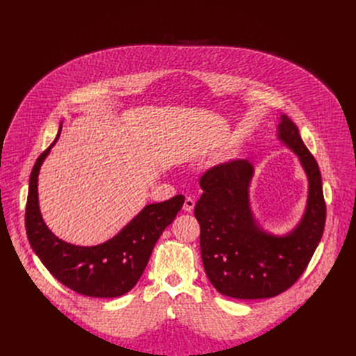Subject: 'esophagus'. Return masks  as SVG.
<instances>
[{"instance_id": "34e87169", "label": "esophagus", "mask_w": 356, "mask_h": 356, "mask_svg": "<svg viewBox=\"0 0 356 356\" xmlns=\"http://www.w3.org/2000/svg\"><path fill=\"white\" fill-rule=\"evenodd\" d=\"M194 204H195V201H194V198H193V197H186V200H184V204H183V210L190 213V211H193Z\"/></svg>"}]
</instances>
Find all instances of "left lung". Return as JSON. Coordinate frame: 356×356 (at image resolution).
<instances>
[{"label": "left lung", "mask_w": 356, "mask_h": 356, "mask_svg": "<svg viewBox=\"0 0 356 356\" xmlns=\"http://www.w3.org/2000/svg\"><path fill=\"white\" fill-rule=\"evenodd\" d=\"M279 136L300 158L309 177L307 210L298 227L279 238L264 232L252 217L248 187L253 175L245 159L210 168L200 179L202 194L194 216L200 224L204 270L218 293L255 300L290 289L309 266L325 225V200L318 165L297 127L280 117Z\"/></svg>", "instance_id": "8db88e82"}]
</instances>
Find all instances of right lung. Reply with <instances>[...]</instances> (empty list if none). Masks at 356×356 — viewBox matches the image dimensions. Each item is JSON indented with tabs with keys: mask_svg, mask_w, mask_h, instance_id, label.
Masks as SVG:
<instances>
[{
	"mask_svg": "<svg viewBox=\"0 0 356 356\" xmlns=\"http://www.w3.org/2000/svg\"><path fill=\"white\" fill-rule=\"evenodd\" d=\"M56 139L36 159L29 179L25 228L29 243L44 268L70 290L110 298L128 293L142 276L158 239L183 207L181 194L146 206L117 236L97 246L70 245L47 229L38 206V175Z\"/></svg>",
	"mask_w": 356,
	"mask_h": 356,
	"instance_id": "obj_1",
	"label": "right lung"
}]
</instances>
